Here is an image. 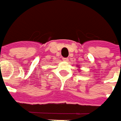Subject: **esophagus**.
I'll return each mask as SVG.
<instances>
[{
	"label": "esophagus",
	"instance_id": "34e87169",
	"mask_svg": "<svg viewBox=\"0 0 121 121\" xmlns=\"http://www.w3.org/2000/svg\"><path fill=\"white\" fill-rule=\"evenodd\" d=\"M63 59V61H69V58H67V57H64V58H62Z\"/></svg>",
	"mask_w": 121,
	"mask_h": 121
}]
</instances>
